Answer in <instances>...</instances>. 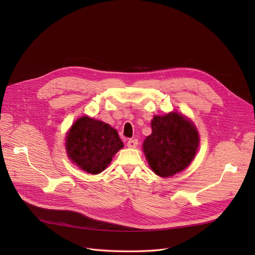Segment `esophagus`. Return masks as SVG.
<instances>
[{
    "instance_id": "obj_1",
    "label": "esophagus",
    "mask_w": 255,
    "mask_h": 255,
    "mask_svg": "<svg viewBox=\"0 0 255 255\" xmlns=\"http://www.w3.org/2000/svg\"><path fill=\"white\" fill-rule=\"evenodd\" d=\"M137 144H138V140L137 139H129L128 141V148H130V149L136 148Z\"/></svg>"
}]
</instances>
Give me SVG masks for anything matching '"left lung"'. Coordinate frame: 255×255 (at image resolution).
I'll return each mask as SVG.
<instances>
[{
  "mask_svg": "<svg viewBox=\"0 0 255 255\" xmlns=\"http://www.w3.org/2000/svg\"><path fill=\"white\" fill-rule=\"evenodd\" d=\"M152 133L145 138L142 150L152 171L169 177L186 169L195 158L200 142L196 126L184 115L171 112L154 116Z\"/></svg>",
  "mask_w": 255,
  "mask_h": 255,
  "instance_id": "left-lung-1",
  "label": "left lung"
}]
</instances>
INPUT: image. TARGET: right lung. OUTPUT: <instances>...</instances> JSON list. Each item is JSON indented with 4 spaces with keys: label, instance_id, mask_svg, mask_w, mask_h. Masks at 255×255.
<instances>
[{
    "label": "right lung",
    "instance_id": "obj_1",
    "mask_svg": "<svg viewBox=\"0 0 255 255\" xmlns=\"http://www.w3.org/2000/svg\"><path fill=\"white\" fill-rule=\"evenodd\" d=\"M65 145L74 165L85 172L98 174L111 164L115 154L123 148V142L110 125L83 116L68 130Z\"/></svg>",
    "mask_w": 255,
    "mask_h": 255
}]
</instances>
